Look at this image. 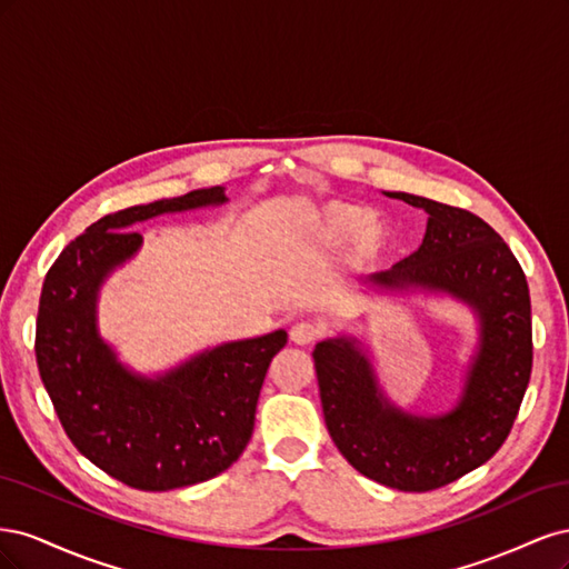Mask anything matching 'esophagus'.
<instances>
[{"label":"esophagus","mask_w":569,"mask_h":569,"mask_svg":"<svg viewBox=\"0 0 569 569\" xmlns=\"http://www.w3.org/2000/svg\"><path fill=\"white\" fill-rule=\"evenodd\" d=\"M289 339L291 343H297V347H308V343H313L318 339V327L313 322H295L289 330Z\"/></svg>","instance_id":"obj_1"}]
</instances>
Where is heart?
<instances>
[{"instance_id": "b5f03b06", "label": "heart", "mask_w": 569, "mask_h": 569, "mask_svg": "<svg viewBox=\"0 0 569 569\" xmlns=\"http://www.w3.org/2000/svg\"><path fill=\"white\" fill-rule=\"evenodd\" d=\"M308 242L316 247H337L347 239V266L368 270L389 253L393 232L391 226L377 213H368L363 206L351 201H327L313 211L306 226Z\"/></svg>"}]
</instances>
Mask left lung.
I'll return each instance as SVG.
<instances>
[{
	"instance_id": "obj_1",
	"label": "left lung",
	"mask_w": 569,
	"mask_h": 569,
	"mask_svg": "<svg viewBox=\"0 0 569 569\" xmlns=\"http://www.w3.org/2000/svg\"><path fill=\"white\" fill-rule=\"evenodd\" d=\"M427 213L422 244L358 282L372 299H451L468 308L475 341L453 403L416 412L387 393L368 339L351 332L313 351L325 425L353 468L399 491H432L485 465L518 418L531 375V303L520 263L470 211L387 192Z\"/></svg>"
}]
</instances>
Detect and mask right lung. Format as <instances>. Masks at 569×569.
<instances>
[{
    "label": "right lung",
    "instance_id": "add662e5",
    "mask_svg": "<svg viewBox=\"0 0 569 569\" xmlns=\"http://www.w3.org/2000/svg\"><path fill=\"white\" fill-rule=\"evenodd\" d=\"M228 201L226 187H209L104 216L44 278L36 332L42 385L76 449L128 487L170 491L228 470L247 449L258 393L287 343L274 330L140 372L101 335V289L140 253L137 222Z\"/></svg>",
    "mask_w": 569,
    "mask_h": 569
}]
</instances>
